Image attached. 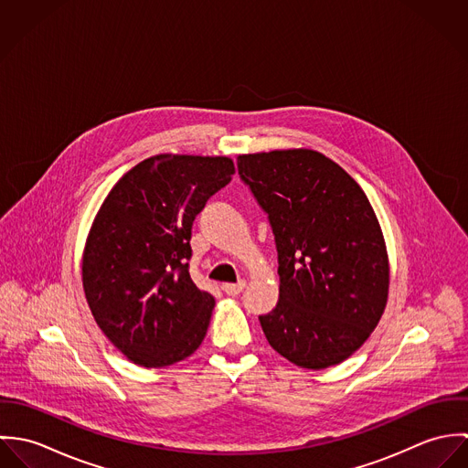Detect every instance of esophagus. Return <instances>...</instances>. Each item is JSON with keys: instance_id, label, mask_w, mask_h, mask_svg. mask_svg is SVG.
Wrapping results in <instances>:
<instances>
[{"instance_id": "obj_1", "label": "esophagus", "mask_w": 468, "mask_h": 468, "mask_svg": "<svg viewBox=\"0 0 468 468\" xmlns=\"http://www.w3.org/2000/svg\"><path fill=\"white\" fill-rule=\"evenodd\" d=\"M245 281H239V282H225L221 284V290L227 293V295H239L245 288Z\"/></svg>"}]
</instances>
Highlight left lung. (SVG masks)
I'll return each instance as SVG.
<instances>
[{
  "instance_id": "1",
  "label": "left lung",
  "mask_w": 468,
  "mask_h": 468,
  "mask_svg": "<svg viewBox=\"0 0 468 468\" xmlns=\"http://www.w3.org/2000/svg\"><path fill=\"white\" fill-rule=\"evenodd\" d=\"M238 173L267 212L277 249L279 301L260 315L268 344L306 369L340 364L388 303L389 261L371 203L312 149L239 154Z\"/></svg>"
}]
</instances>
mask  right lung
I'll return each instance as SVG.
<instances>
[{
    "instance_id": "add662e5",
    "label": "right lung",
    "mask_w": 468,
    "mask_h": 468,
    "mask_svg": "<svg viewBox=\"0 0 468 468\" xmlns=\"http://www.w3.org/2000/svg\"><path fill=\"white\" fill-rule=\"evenodd\" d=\"M232 175L227 156L156 154L101 205L82 254V286L95 323L133 364L164 367L200 347L214 297L191 279V230Z\"/></svg>"
}]
</instances>
